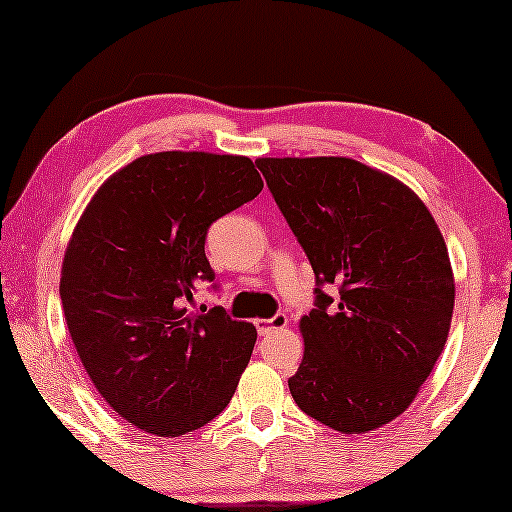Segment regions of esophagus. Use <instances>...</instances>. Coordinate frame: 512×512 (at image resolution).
Returning a JSON list of instances; mask_svg holds the SVG:
<instances>
[{
  "label": "esophagus",
  "instance_id": "34e87169",
  "mask_svg": "<svg viewBox=\"0 0 512 512\" xmlns=\"http://www.w3.org/2000/svg\"><path fill=\"white\" fill-rule=\"evenodd\" d=\"M289 324V319H286V314H275L272 319H258L256 321V328L261 335H270L272 331H279V328H284Z\"/></svg>",
  "mask_w": 512,
  "mask_h": 512
}]
</instances>
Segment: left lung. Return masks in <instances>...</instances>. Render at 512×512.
<instances>
[{
    "mask_svg": "<svg viewBox=\"0 0 512 512\" xmlns=\"http://www.w3.org/2000/svg\"><path fill=\"white\" fill-rule=\"evenodd\" d=\"M279 212L310 258L314 310L289 389L342 433L389 424L443 352L454 277L443 235L401 181L352 158H258Z\"/></svg>",
    "mask_w": 512,
    "mask_h": 512,
    "instance_id": "1",
    "label": "left lung"
}]
</instances>
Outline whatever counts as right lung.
<instances>
[{
    "instance_id": "1",
    "label": "right lung",
    "mask_w": 512,
    "mask_h": 512,
    "mask_svg": "<svg viewBox=\"0 0 512 512\" xmlns=\"http://www.w3.org/2000/svg\"><path fill=\"white\" fill-rule=\"evenodd\" d=\"M261 191L244 156L151 153L104 181L76 223L60 277L69 335L95 389L137 429L184 436L233 398L256 328L186 303L216 277L209 226Z\"/></svg>"
}]
</instances>
